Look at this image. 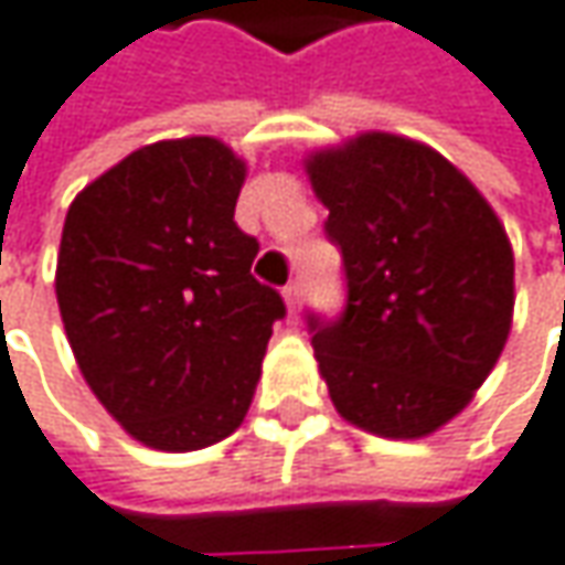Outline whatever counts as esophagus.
I'll return each instance as SVG.
<instances>
[{"label":"esophagus","mask_w":565,"mask_h":565,"mask_svg":"<svg viewBox=\"0 0 565 565\" xmlns=\"http://www.w3.org/2000/svg\"><path fill=\"white\" fill-rule=\"evenodd\" d=\"M300 297H303V287H300V281H290L287 287H284V300H287V309H290V312H297V309H300Z\"/></svg>","instance_id":"1"}]
</instances>
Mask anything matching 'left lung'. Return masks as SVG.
I'll return each instance as SVG.
<instances>
[{"instance_id": "left-lung-1", "label": "left lung", "mask_w": 565, "mask_h": 565, "mask_svg": "<svg viewBox=\"0 0 565 565\" xmlns=\"http://www.w3.org/2000/svg\"><path fill=\"white\" fill-rule=\"evenodd\" d=\"M341 249L344 309L307 326L338 414L392 439L452 420L500 360L512 322V246L443 154L366 132L307 160Z\"/></svg>"}]
</instances>
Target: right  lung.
Here are the masks:
<instances>
[{
    "label": "right lung",
    "mask_w": 565,
    "mask_h": 565,
    "mask_svg": "<svg viewBox=\"0 0 565 565\" xmlns=\"http://www.w3.org/2000/svg\"><path fill=\"white\" fill-rule=\"evenodd\" d=\"M246 163L217 138L138 148L65 214L62 326L90 392L163 452L227 439L246 417L281 294L253 278L236 227Z\"/></svg>",
    "instance_id": "right-lung-1"
}]
</instances>
